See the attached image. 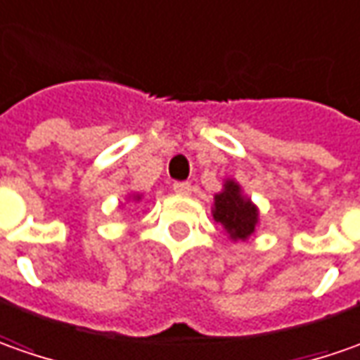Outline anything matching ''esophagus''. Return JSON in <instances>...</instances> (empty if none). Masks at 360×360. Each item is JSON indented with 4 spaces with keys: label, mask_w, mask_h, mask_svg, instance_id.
<instances>
[{
    "label": "esophagus",
    "mask_w": 360,
    "mask_h": 360,
    "mask_svg": "<svg viewBox=\"0 0 360 360\" xmlns=\"http://www.w3.org/2000/svg\"><path fill=\"white\" fill-rule=\"evenodd\" d=\"M173 193L179 195V197L191 195V183H187V181H177V183H173Z\"/></svg>",
    "instance_id": "34e87169"
}]
</instances>
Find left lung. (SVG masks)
<instances>
[{
    "label": "left lung",
    "instance_id": "8db88e82",
    "mask_svg": "<svg viewBox=\"0 0 360 360\" xmlns=\"http://www.w3.org/2000/svg\"><path fill=\"white\" fill-rule=\"evenodd\" d=\"M213 219L223 225L233 241H245L255 233L259 223V209L245 197L237 181L227 179L223 191L215 195Z\"/></svg>",
    "mask_w": 360,
    "mask_h": 360
}]
</instances>
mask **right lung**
<instances>
[{
	"label": "right lung",
	"mask_w": 360,
	"mask_h": 360,
	"mask_svg": "<svg viewBox=\"0 0 360 360\" xmlns=\"http://www.w3.org/2000/svg\"><path fill=\"white\" fill-rule=\"evenodd\" d=\"M133 199H135V201H139V199H141V195H133Z\"/></svg>",
	"instance_id": "right-lung-1"
}]
</instances>
